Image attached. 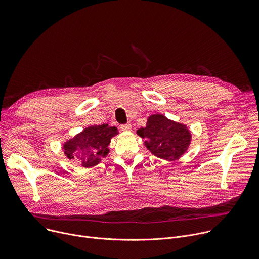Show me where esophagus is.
<instances>
[{
	"instance_id": "obj_1",
	"label": "esophagus",
	"mask_w": 259,
	"mask_h": 259,
	"mask_svg": "<svg viewBox=\"0 0 259 259\" xmlns=\"http://www.w3.org/2000/svg\"><path fill=\"white\" fill-rule=\"evenodd\" d=\"M131 129H132L131 124H125V125H122V126H121V130H122V131H125V132L131 131Z\"/></svg>"
}]
</instances>
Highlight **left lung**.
I'll return each mask as SVG.
<instances>
[{"instance_id":"left-lung-1","label":"left lung","mask_w":259,"mask_h":259,"mask_svg":"<svg viewBox=\"0 0 259 259\" xmlns=\"http://www.w3.org/2000/svg\"><path fill=\"white\" fill-rule=\"evenodd\" d=\"M136 133L145 138L147 150L166 161L179 159L188 151L192 141V133L187 125L169 120L161 114L150 116L145 127Z\"/></svg>"}]
</instances>
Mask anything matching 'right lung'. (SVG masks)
<instances>
[{
    "label": "right lung",
    "mask_w": 259,
    "mask_h": 259,
    "mask_svg": "<svg viewBox=\"0 0 259 259\" xmlns=\"http://www.w3.org/2000/svg\"><path fill=\"white\" fill-rule=\"evenodd\" d=\"M117 134L118 129L107 124L89 126L65 141L62 150L67 159L81 163L84 168H91L107 156L110 139Z\"/></svg>",
    "instance_id": "1"
}]
</instances>
